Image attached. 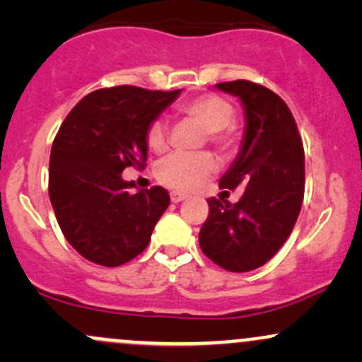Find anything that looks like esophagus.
<instances>
[{
	"instance_id": "34e87169",
	"label": "esophagus",
	"mask_w": 362,
	"mask_h": 362,
	"mask_svg": "<svg viewBox=\"0 0 362 362\" xmlns=\"http://www.w3.org/2000/svg\"><path fill=\"white\" fill-rule=\"evenodd\" d=\"M170 199H172V202H182L184 201V199H187V195L185 194H180V192H172L170 194Z\"/></svg>"
}]
</instances>
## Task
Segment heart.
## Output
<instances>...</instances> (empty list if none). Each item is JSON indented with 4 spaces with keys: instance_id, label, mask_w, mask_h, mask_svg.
<instances>
[{
    "instance_id": "b5f03b06",
    "label": "heart",
    "mask_w": 362,
    "mask_h": 362,
    "mask_svg": "<svg viewBox=\"0 0 362 362\" xmlns=\"http://www.w3.org/2000/svg\"><path fill=\"white\" fill-rule=\"evenodd\" d=\"M178 110L201 124L206 129L207 139L214 146L223 151L233 148L236 136L231 122L235 117V109L226 98L214 93H204L184 102ZM167 124L160 119L153 120L146 131L148 146L153 151H163L167 148ZM214 168L216 161L209 153H195V155L173 153L158 165L156 177L161 184L177 190H190L201 185L214 172Z\"/></svg>"
}]
</instances>
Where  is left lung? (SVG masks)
<instances>
[{
	"label": "left lung",
	"mask_w": 362,
	"mask_h": 362,
	"mask_svg": "<svg viewBox=\"0 0 362 362\" xmlns=\"http://www.w3.org/2000/svg\"><path fill=\"white\" fill-rule=\"evenodd\" d=\"M216 88L238 97L245 114L242 146L219 185L245 192L236 204L207 199L209 216L199 245L219 267L248 272L271 260L296 224L305 195V151L279 95L247 80Z\"/></svg>",
	"instance_id": "8db88e82"
}]
</instances>
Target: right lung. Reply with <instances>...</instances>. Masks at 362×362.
I'll use <instances>...</instances> for the list:
<instances>
[{"label": "right lung", "instance_id": "1", "mask_svg": "<svg viewBox=\"0 0 362 362\" xmlns=\"http://www.w3.org/2000/svg\"><path fill=\"white\" fill-rule=\"evenodd\" d=\"M182 90L91 91L61 124L49 161V197L62 235L93 264L117 267L148 247L170 204L163 187L131 192L124 168H143L146 131Z\"/></svg>", "mask_w": 362, "mask_h": 362}]
</instances>
